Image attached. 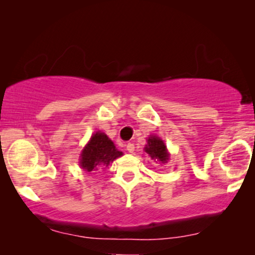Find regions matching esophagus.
Instances as JSON below:
<instances>
[{"instance_id": "1", "label": "esophagus", "mask_w": 255, "mask_h": 255, "mask_svg": "<svg viewBox=\"0 0 255 255\" xmlns=\"http://www.w3.org/2000/svg\"><path fill=\"white\" fill-rule=\"evenodd\" d=\"M127 151L128 153H133L134 152V144H132V142H128L127 145Z\"/></svg>"}]
</instances>
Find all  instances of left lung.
Here are the masks:
<instances>
[{
  "instance_id": "left-lung-1",
  "label": "left lung",
  "mask_w": 255,
  "mask_h": 255,
  "mask_svg": "<svg viewBox=\"0 0 255 255\" xmlns=\"http://www.w3.org/2000/svg\"><path fill=\"white\" fill-rule=\"evenodd\" d=\"M145 152L156 161L166 163L169 160V153L161 139L156 135H149L147 139V145H145Z\"/></svg>"
}]
</instances>
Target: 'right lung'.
Wrapping results in <instances>:
<instances>
[{"mask_svg":"<svg viewBox=\"0 0 255 255\" xmlns=\"http://www.w3.org/2000/svg\"><path fill=\"white\" fill-rule=\"evenodd\" d=\"M122 155L123 152L118 151L113 140L106 133L99 131L92 135L88 144L82 149L80 166L87 172L104 169Z\"/></svg>","mask_w":255,"mask_h":255,"instance_id":"right-lung-1","label":"right lung"}]
</instances>
